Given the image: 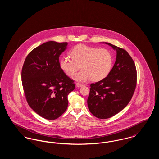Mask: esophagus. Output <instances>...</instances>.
Listing matches in <instances>:
<instances>
[{"label":"esophagus","mask_w":159,"mask_h":159,"mask_svg":"<svg viewBox=\"0 0 159 159\" xmlns=\"http://www.w3.org/2000/svg\"><path fill=\"white\" fill-rule=\"evenodd\" d=\"M83 84H82V83H76V86L77 87V88H79V87H82V86H83Z\"/></svg>","instance_id":"obj_1"}]
</instances>
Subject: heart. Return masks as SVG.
<instances>
[{"mask_svg":"<svg viewBox=\"0 0 159 159\" xmlns=\"http://www.w3.org/2000/svg\"><path fill=\"white\" fill-rule=\"evenodd\" d=\"M69 53L71 59L67 57L61 58L60 67L70 77L80 67L82 70L73 77L76 81H100L109 75L113 64V55L106 48L79 44L73 47Z\"/></svg>","mask_w":159,"mask_h":159,"instance_id":"obj_1","label":"heart"}]
</instances>
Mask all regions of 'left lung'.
I'll return each instance as SVG.
<instances>
[{"instance_id": "obj_1", "label": "left lung", "mask_w": 159, "mask_h": 159, "mask_svg": "<svg viewBox=\"0 0 159 159\" xmlns=\"http://www.w3.org/2000/svg\"><path fill=\"white\" fill-rule=\"evenodd\" d=\"M105 43L116 51V60L105 79L91 84L88 98L90 112L101 119L113 117L128 104L137 80L135 64L128 52L111 43Z\"/></svg>"}]
</instances>
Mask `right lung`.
Listing matches in <instances>:
<instances>
[{"instance_id": "add662e5", "label": "right lung", "mask_w": 159, "mask_h": 159, "mask_svg": "<svg viewBox=\"0 0 159 159\" xmlns=\"http://www.w3.org/2000/svg\"><path fill=\"white\" fill-rule=\"evenodd\" d=\"M67 42L49 41L33 49L27 56L21 80L29 106L48 120H55L68 107V95L75 88L74 80L60 68L59 57Z\"/></svg>"}]
</instances>
